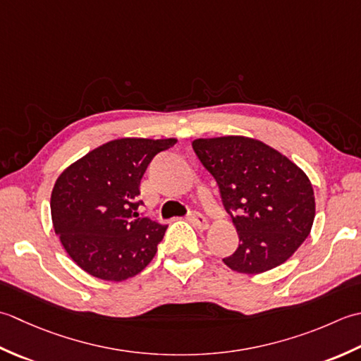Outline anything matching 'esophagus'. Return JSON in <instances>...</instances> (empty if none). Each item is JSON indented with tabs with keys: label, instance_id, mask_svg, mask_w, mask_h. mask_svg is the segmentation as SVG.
<instances>
[{
	"label": "esophagus",
	"instance_id": "1",
	"mask_svg": "<svg viewBox=\"0 0 361 361\" xmlns=\"http://www.w3.org/2000/svg\"><path fill=\"white\" fill-rule=\"evenodd\" d=\"M188 219H190V223H193L197 229H207L209 227V223H207V218H205L202 213H200V212H191L190 215H188Z\"/></svg>",
	"mask_w": 361,
	"mask_h": 361
}]
</instances>
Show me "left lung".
<instances>
[{"mask_svg":"<svg viewBox=\"0 0 361 361\" xmlns=\"http://www.w3.org/2000/svg\"><path fill=\"white\" fill-rule=\"evenodd\" d=\"M193 149L216 179L238 232L237 251L223 262L259 274L286 262L314 219V195L305 173L281 152L246 137L200 138Z\"/></svg>","mask_w":361,"mask_h":361,"instance_id":"left-lung-1","label":"left lung"}]
</instances>
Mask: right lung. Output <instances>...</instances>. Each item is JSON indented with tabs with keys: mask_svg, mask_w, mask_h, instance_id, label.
Listing matches in <instances>:
<instances>
[{
	"mask_svg": "<svg viewBox=\"0 0 361 361\" xmlns=\"http://www.w3.org/2000/svg\"><path fill=\"white\" fill-rule=\"evenodd\" d=\"M174 138H120L70 165L54 183L51 216L65 251L85 273L121 282L148 267L166 226L138 215L140 180Z\"/></svg>",
	"mask_w": 361,
	"mask_h": 361,
	"instance_id": "right-lung-1",
	"label": "right lung"
}]
</instances>
